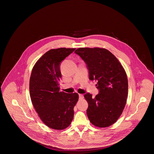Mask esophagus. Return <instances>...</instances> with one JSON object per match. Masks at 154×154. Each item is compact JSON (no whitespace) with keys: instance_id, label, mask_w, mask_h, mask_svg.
<instances>
[{"instance_id":"obj_1","label":"esophagus","mask_w":154,"mask_h":154,"mask_svg":"<svg viewBox=\"0 0 154 154\" xmlns=\"http://www.w3.org/2000/svg\"><path fill=\"white\" fill-rule=\"evenodd\" d=\"M83 97H84V96H83V94H79V99H83Z\"/></svg>"}]
</instances>
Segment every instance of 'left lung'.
Returning <instances> with one entry per match:
<instances>
[{"instance_id": "obj_1", "label": "left lung", "mask_w": 154, "mask_h": 154, "mask_svg": "<svg viewBox=\"0 0 154 154\" xmlns=\"http://www.w3.org/2000/svg\"><path fill=\"white\" fill-rule=\"evenodd\" d=\"M75 53L87 64L90 79L97 81L99 94L84 97L88 103V118L96 127L103 128L115 123L121 115L128 96V80L117 58L104 48H80Z\"/></svg>"}]
</instances>
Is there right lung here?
<instances>
[{
	"instance_id": "add662e5",
	"label": "right lung",
	"mask_w": 154,
	"mask_h": 154,
	"mask_svg": "<svg viewBox=\"0 0 154 154\" xmlns=\"http://www.w3.org/2000/svg\"><path fill=\"white\" fill-rule=\"evenodd\" d=\"M75 49H51L36 62L32 71L29 90L32 104L42 122L54 130H63L71 124L79 100L77 93L60 91L59 86L60 63Z\"/></svg>"
}]
</instances>
